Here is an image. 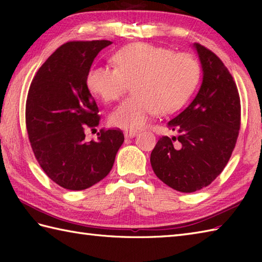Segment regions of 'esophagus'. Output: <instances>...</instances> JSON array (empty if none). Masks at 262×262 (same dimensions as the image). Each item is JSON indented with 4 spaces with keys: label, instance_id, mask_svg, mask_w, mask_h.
<instances>
[{
    "label": "esophagus",
    "instance_id": "1",
    "mask_svg": "<svg viewBox=\"0 0 262 262\" xmlns=\"http://www.w3.org/2000/svg\"><path fill=\"white\" fill-rule=\"evenodd\" d=\"M124 135H125V137L126 138H133V137H135L136 135H137V132L136 130H125L124 132Z\"/></svg>",
    "mask_w": 262,
    "mask_h": 262
}]
</instances>
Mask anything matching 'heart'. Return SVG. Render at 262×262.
<instances>
[{
  "instance_id": "b5f03b06",
  "label": "heart",
  "mask_w": 262,
  "mask_h": 262,
  "mask_svg": "<svg viewBox=\"0 0 262 262\" xmlns=\"http://www.w3.org/2000/svg\"><path fill=\"white\" fill-rule=\"evenodd\" d=\"M116 68L97 66L86 75V86L105 102L116 101L133 83L135 93L111 113L110 124L138 129L158 113L170 114L182 107L199 81L200 69L186 53L133 43L114 56Z\"/></svg>"
}]
</instances>
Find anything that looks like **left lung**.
Listing matches in <instances>:
<instances>
[{
    "instance_id": "left-lung-1",
    "label": "left lung",
    "mask_w": 262,
    "mask_h": 262,
    "mask_svg": "<svg viewBox=\"0 0 262 262\" xmlns=\"http://www.w3.org/2000/svg\"><path fill=\"white\" fill-rule=\"evenodd\" d=\"M203 71L202 85L188 107L166 126L178 133L162 136L151 153L154 173L181 192L207 187L229 162L240 130V97L223 62L193 43Z\"/></svg>"
}]
</instances>
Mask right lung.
<instances>
[{
	"mask_svg": "<svg viewBox=\"0 0 262 262\" xmlns=\"http://www.w3.org/2000/svg\"><path fill=\"white\" fill-rule=\"evenodd\" d=\"M111 43H64L38 70L28 93L26 124L32 151L45 173L69 190L90 188L107 177L124 143L119 129H101L90 142L84 134L100 121L86 75L97 55Z\"/></svg>",
	"mask_w": 262,
	"mask_h": 262,
	"instance_id": "right-lung-1",
	"label": "right lung"
}]
</instances>
